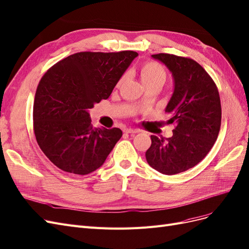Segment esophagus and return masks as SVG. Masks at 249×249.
Instances as JSON below:
<instances>
[{
	"label": "esophagus",
	"instance_id": "obj_1",
	"mask_svg": "<svg viewBox=\"0 0 249 249\" xmlns=\"http://www.w3.org/2000/svg\"><path fill=\"white\" fill-rule=\"evenodd\" d=\"M124 132L126 133V134H137L139 131L138 130H134V128H124Z\"/></svg>",
	"mask_w": 249,
	"mask_h": 249
}]
</instances>
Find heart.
<instances>
[{
  "instance_id": "obj_1",
  "label": "heart",
  "mask_w": 249,
  "mask_h": 249,
  "mask_svg": "<svg viewBox=\"0 0 249 249\" xmlns=\"http://www.w3.org/2000/svg\"><path fill=\"white\" fill-rule=\"evenodd\" d=\"M125 77H126V74H124L121 78L118 79L116 84L117 87L123 84ZM141 78L143 83L146 85V87L153 83L164 84V82L167 79V72L165 70V68L162 67V65H160V63L149 61L147 63L143 64V66L141 67Z\"/></svg>"
}]
</instances>
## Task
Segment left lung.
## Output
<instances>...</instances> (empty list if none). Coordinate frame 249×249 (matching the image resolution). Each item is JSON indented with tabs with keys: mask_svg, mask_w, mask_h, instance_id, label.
<instances>
[{
	"mask_svg": "<svg viewBox=\"0 0 249 249\" xmlns=\"http://www.w3.org/2000/svg\"><path fill=\"white\" fill-rule=\"evenodd\" d=\"M151 56L172 72L174 92L165 111L176 126L166 141L150 136L145 157L160 173L174 175L198 165L215 143L221 123L219 93L210 75L194 59L169 53Z\"/></svg>",
	"mask_w": 249,
	"mask_h": 249,
	"instance_id": "8db88e82",
	"label": "left lung"
}]
</instances>
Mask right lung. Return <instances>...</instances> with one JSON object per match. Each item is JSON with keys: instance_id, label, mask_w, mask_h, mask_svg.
<instances>
[{"instance_id": "obj_1", "label": "right lung", "mask_w": 249, "mask_h": 249, "mask_svg": "<svg viewBox=\"0 0 249 249\" xmlns=\"http://www.w3.org/2000/svg\"><path fill=\"white\" fill-rule=\"evenodd\" d=\"M137 55L132 50L83 51L57 62L43 75L34 101V133L57 168L87 175L104 164L123 132L93 127L89 109L109 98Z\"/></svg>"}]
</instances>
